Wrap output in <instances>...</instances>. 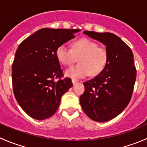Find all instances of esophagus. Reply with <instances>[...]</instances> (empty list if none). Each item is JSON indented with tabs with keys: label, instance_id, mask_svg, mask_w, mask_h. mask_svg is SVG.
I'll return each mask as SVG.
<instances>
[{
	"label": "esophagus",
	"instance_id": "1",
	"mask_svg": "<svg viewBox=\"0 0 147 147\" xmlns=\"http://www.w3.org/2000/svg\"><path fill=\"white\" fill-rule=\"evenodd\" d=\"M78 80L77 79V78H72V83H73V84H76L77 82H78Z\"/></svg>",
	"mask_w": 147,
	"mask_h": 147
}]
</instances>
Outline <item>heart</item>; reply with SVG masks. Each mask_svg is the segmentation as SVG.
Segmentation results:
<instances>
[{
  "label": "heart",
  "instance_id": "b5f03b06",
  "mask_svg": "<svg viewBox=\"0 0 147 147\" xmlns=\"http://www.w3.org/2000/svg\"><path fill=\"white\" fill-rule=\"evenodd\" d=\"M56 57L60 64L65 66L72 65L79 57L80 64L67 69V76L82 78L90 75L97 76L107 66L109 54L105 47L88 38H80L72 43V49L65 45L56 50Z\"/></svg>",
  "mask_w": 147,
  "mask_h": 147
}]
</instances>
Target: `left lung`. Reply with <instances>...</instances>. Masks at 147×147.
I'll return each mask as SVG.
<instances>
[{
  "label": "left lung",
  "instance_id": "1",
  "mask_svg": "<svg viewBox=\"0 0 147 147\" xmlns=\"http://www.w3.org/2000/svg\"><path fill=\"white\" fill-rule=\"evenodd\" d=\"M90 38L106 45L109 54L107 66L100 75L83 83L81 107L87 117L103 122L119 115L132 96L137 69L130 47L111 32L84 31Z\"/></svg>",
  "mask_w": 147,
  "mask_h": 147
}]
</instances>
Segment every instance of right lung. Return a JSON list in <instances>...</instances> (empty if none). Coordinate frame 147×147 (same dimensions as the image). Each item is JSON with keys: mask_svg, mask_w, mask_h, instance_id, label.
I'll return each mask as SVG.
<instances>
[{"mask_svg": "<svg viewBox=\"0 0 147 147\" xmlns=\"http://www.w3.org/2000/svg\"><path fill=\"white\" fill-rule=\"evenodd\" d=\"M78 31L42 28L18 47L12 65L13 93L31 117L42 120L53 116L62 96L72 86L70 78H63L56 50L75 38Z\"/></svg>", "mask_w": 147, "mask_h": 147, "instance_id": "1", "label": "right lung"}]
</instances>
